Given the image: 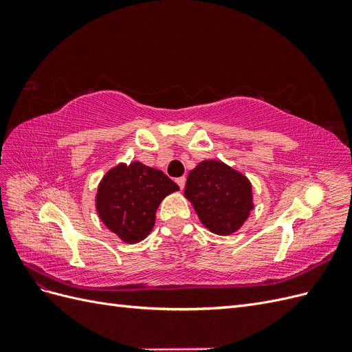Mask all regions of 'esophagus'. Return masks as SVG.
Listing matches in <instances>:
<instances>
[{"instance_id":"1","label":"esophagus","mask_w":352,"mask_h":352,"mask_svg":"<svg viewBox=\"0 0 352 352\" xmlns=\"http://www.w3.org/2000/svg\"><path fill=\"white\" fill-rule=\"evenodd\" d=\"M176 182H177V185H179V188L180 189H184L185 188V182H186V179L182 176V177H177L176 179Z\"/></svg>"}]
</instances>
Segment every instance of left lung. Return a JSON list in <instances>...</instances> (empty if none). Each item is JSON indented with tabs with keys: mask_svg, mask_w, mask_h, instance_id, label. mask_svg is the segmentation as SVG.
<instances>
[{
	"mask_svg": "<svg viewBox=\"0 0 352 352\" xmlns=\"http://www.w3.org/2000/svg\"><path fill=\"white\" fill-rule=\"evenodd\" d=\"M185 197L202 225L223 236L236 232L254 208L250 180L217 160H204L190 170Z\"/></svg>",
	"mask_w": 352,
	"mask_h": 352,
	"instance_id": "left-lung-1",
	"label": "left lung"
}]
</instances>
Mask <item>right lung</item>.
Returning <instances> with one entry per match:
<instances>
[{
    "mask_svg": "<svg viewBox=\"0 0 352 352\" xmlns=\"http://www.w3.org/2000/svg\"><path fill=\"white\" fill-rule=\"evenodd\" d=\"M179 186L162 170L140 162L119 164L101 180L97 211L102 223L126 243H136L150 235L160 202Z\"/></svg>",
    "mask_w": 352,
    "mask_h": 352,
    "instance_id": "right-lung-1",
    "label": "right lung"
}]
</instances>
